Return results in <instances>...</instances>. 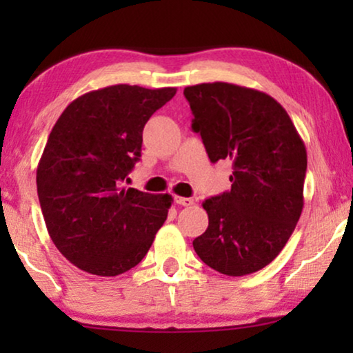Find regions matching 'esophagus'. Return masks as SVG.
<instances>
[{
    "mask_svg": "<svg viewBox=\"0 0 353 353\" xmlns=\"http://www.w3.org/2000/svg\"><path fill=\"white\" fill-rule=\"evenodd\" d=\"M175 202L178 205H183V207H190L194 204V201H192L191 197H181V196H175Z\"/></svg>",
    "mask_w": 353,
    "mask_h": 353,
    "instance_id": "1",
    "label": "esophagus"
}]
</instances>
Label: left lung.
<instances>
[{
	"mask_svg": "<svg viewBox=\"0 0 353 353\" xmlns=\"http://www.w3.org/2000/svg\"><path fill=\"white\" fill-rule=\"evenodd\" d=\"M185 98L210 162H233L231 190L202 202L209 226L192 241L196 254L228 276L259 272L301 219L305 144L283 105L262 91L215 81L186 86Z\"/></svg>",
	"mask_w": 353,
	"mask_h": 353,
	"instance_id": "8db88e82",
	"label": "left lung"
}]
</instances>
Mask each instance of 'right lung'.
Returning <instances> with one entry per match:
<instances>
[{
  "label": "right lung",
  "instance_id": "obj_1",
  "mask_svg": "<svg viewBox=\"0 0 353 353\" xmlns=\"http://www.w3.org/2000/svg\"><path fill=\"white\" fill-rule=\"evenodd\" d=\"M176 88L114 85L67 105L37 168V190L52 243L86 273L117 276L144 259L167 220L170 194L123 181L141 157L143 128Z\"/></svg>",
  "mask_w": 353,
  "mask_h": 353
}]
</instances>
